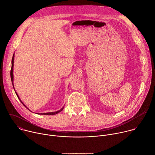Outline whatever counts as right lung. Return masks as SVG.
<instances>
[{
    "instance_id": "1",
    "label": "right lung",
    "mask_w": 155,
    "mask_h": 155,
    "mask_svg": "<svg viewBox=\"0 0 155 155\" xmlns=\"http://www.w3.org/2000/svg\"><path fill=\"white\" fill-rule=\"evenodd\" d=\"M13 63H14V54H13V58H12V68H11V71H10V77H11V80H12V84H13ZM13 88H14V86H13ZM15 89V88H14ZM16 95H17V96H18V99H19V96H18V94L16 93ZM20 100V99H19ZM20 101H21V102L24 105H25V104L22 102V101L20 100ZM25 107H26V105H25ZM27 108V107H26ZM63 108H64V107H62L61 110H58V111H57V112H50V113H45V114H42V115H56V114H58L59 112H60L61 111H62V110H63Z\"/></svg>"
}]
</instances>
